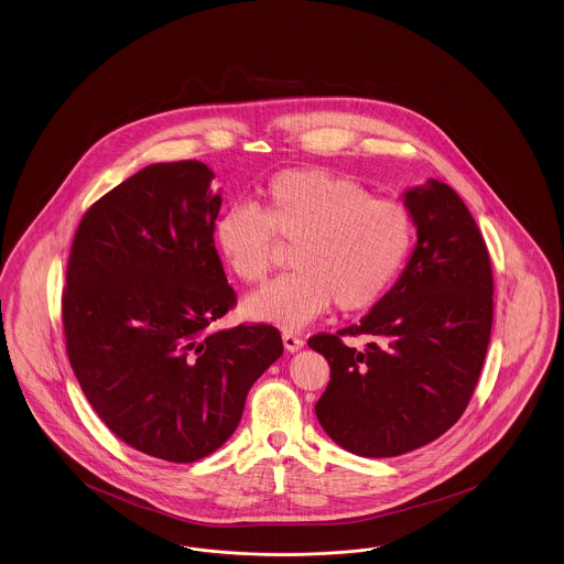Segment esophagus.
I'll return each instance as SVG.
<instances>
[{"instance_id":"1","label":"esophagus","mask_w":564,"mask_h":564,"mask_svg":"<svg viewBox=\"0 0 564 564\" xmlns=\"http://www.w3.org/2000/svg\"><path fill=\"white\" fill-rule=\"evenodd\" d=\"M283 344H285V348H288L290 352H295V350H300V348L304 346V339L300 338V336H295L293 332H283Z\"/></svg>"}]
</instances>
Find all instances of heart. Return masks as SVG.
Listing matches in <instances>:
<instances>
[{
	"instance_id": "obj_1",
	"label": "heart",
	"mask_w": 564,
	"mask_h": 564,
	"mask_svg": "<svg viewBox=\"0 0 564 564\" xmlns=\"http://www.w3.org/2000/svg\"><path fill=\"white\" fill-rule=\"evenodd\" d=\"M216 241L249 285L267 281L281 243L295 246V271L246 300V315L293 329L332 302L341 313L373 306L405 264L413 218L403 203L371 197L359 182L323 170H288L262 188L260 207H226Z\"/></svg>"
}]
</instances>
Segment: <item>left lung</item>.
<instances>
[{
  "label": "left lung",
  "mask_w": 564,
  "mask_h": 564,
  "mask_svg": "<svg viewBox=\"0 0 564 564\" xmlns=\"http://www.w3.org/2000/svg\"><path fill=\"white\" fill-rule=\"evenodd\" d=\"M417 243L397 285L338 334H316L332 380L316 417L341 449L397 457L424 447L473 399L494 323V272L470 209L445 182L405 193ZM369 335L362 350L341 337Z\"/></svg>",
  "instance_id": "1"
}]
</instances>
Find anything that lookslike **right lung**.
Segmentation results:
<instances>
[{
    "label": "right lung",
    "instance_id": "add662e5",
    "mask_svg": "<svg viewBox=\"0 0 564 564\" xmlns=\"http://www.w3.org/2000/svg\"><path fill=\"white\" fill-rule=\"evenodd\" d=\"M212 178L202 161H174L115 186L77 226L63 290L68 362L94 411L174 464L223 447L283 355L267 323L212 329L237 304L214 246Z\"/></svg>",
    "mask_w": 564,
    "mask_h": 564
}]
</instances>
